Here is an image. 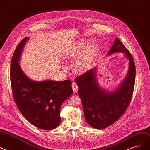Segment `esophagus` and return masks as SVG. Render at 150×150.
I'll return each mask as SVG.
<instances>
[{
  "label": "esophagus",
  "instance_id": "34e87169",
  "mask_svg": "<svg viewBox=\"0 0 150 150\" xmlns=\"http://www.w3.org/2000/svg\"><path fill=\"white\" fill-rule=\"evenodd\" d=\"M72 88H73L74 93H77V91L78 90V85L76 83H72Z\"/></svg>",
  "mask_w": 150,
  "mask_h": 150
}]
</instances>
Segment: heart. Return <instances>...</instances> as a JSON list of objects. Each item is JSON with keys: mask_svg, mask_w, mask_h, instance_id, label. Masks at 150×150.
Wrapping results in <instances>:
<instances>
[{"mask_svg": "<svg viewBox=\"0 0 150 150\" xmlns=\"http://www.w3.org/2000/svg\"><path fill=\"white\" fill-rule=\"evenodd\" d=\"M88 44L89 41L81 40L67 49L64 54V57L67 60L74 61L77 59L75 64V70L79 73L86 72L90 68L92 62L99 51L97 45L95 42H92L87 51L83 53ZM81 54L83 55H81Z\"/></svg>", "mask_w": 150, "mask_h": 150, "instance_id": "b5f03b06", "label": "heart"}]
</instances>
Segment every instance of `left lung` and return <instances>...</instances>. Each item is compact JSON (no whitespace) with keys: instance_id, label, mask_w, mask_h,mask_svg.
<instances>
[{"instance_id":"1","label":"left lung","mask_w":150,"mask_h":150,"mask_svg":"<svg viewBox=\"0 0 150 150\" xmlns=\"http://www.w3.org/2000/svg\"><path fill=\"white\" fill-rule=\"evenodd\" d=\"M117 52L125 54L129 60V69L115 90L109 92L99 87L96 68L76 78L85 120L95 129H104L115 123L123 115L131 101L135 79L134 61L131 54L118 38H115L108 55Z\"/></svg>"}]
</instances>
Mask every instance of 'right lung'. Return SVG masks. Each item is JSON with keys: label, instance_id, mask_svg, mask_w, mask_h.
Segmentation results:
<instances>
[{"label": "right lung", "instance_id": "right-lung-1", "mask_svg": "<svg viewBox=\"0 0 150 150\" xmlns=\"http://www.w3.org/2000/svg\"><path fill=\"white\" fill-rule=\"evenodd\" d=\"M28 40L24 38L16 47L10 66L13 95L21 113L31 124L44 130H52L61 122L60 108L72 95L71 81H33L19 65L21 52Z\"/></svg>", "mask_w": 150, "mask_h": 150}]
</instances>
